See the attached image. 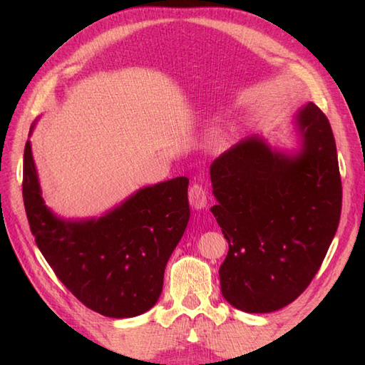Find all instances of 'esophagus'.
<instances>
[{"instance_id": "obj_1", "label": "esophagus", "mask_w": 365, "mask_h": 365, "mask_svg": "<svg viewBox=\"0 0 365 365\" xmlns=\"http://www.w3.org/2000/svg\"><path fill=\"white\" fill-rule=\"evenodd\" d=\"M188 199L191 207L195 210H202V208L207 207V191L199 183H192L191 188L188 191Z\"/></svg>"}]
</instances>
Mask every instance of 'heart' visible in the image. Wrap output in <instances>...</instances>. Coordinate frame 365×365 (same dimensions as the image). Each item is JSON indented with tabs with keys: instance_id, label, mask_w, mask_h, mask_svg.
Here are the masks:
<instances>
[{
	"instance_id": "b5f03b06",
	"label": "heart",
	"mask_w": 365,
	"mask_h": 365,
	"mask_svg": "<svg viewBox=\"0 0 365 365\" xmlns=\"http://www.w3.org/2000/svg\"><path fill=\"white\" fill-rule=\"evenodd\" d=\"M232 130L229 128H221V130H215L212 131L210 135V143L216 149H222V147L229 145V143L232 141Z\"/></svg>"
}]
</instances>
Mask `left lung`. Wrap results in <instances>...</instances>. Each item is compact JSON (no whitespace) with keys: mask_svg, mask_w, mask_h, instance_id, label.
Masks as SVG:
<instances>
[{"mask_svg":"<svg viewBox=\"0 0 365 365\" xmlns=\"http://www.w3.org/2000/svg\"><path fill=\"white\" fill-rule=\"evenodd\" d=\"M294 125V153L251 136L210 166L218 200L212 213L229 243L221 293L243 312H274L297 299L320 269L339 226L342 182L329 120L309 102Z\"/></svg>","mask_w":365,"mask_h":365,"instance_id":"left-lung-1","label":"left lung"}]
</instances>
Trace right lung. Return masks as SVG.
I'll return each mask as SVG.
<instances>
[{
    "label": "right lung",
    "mask_w": 365,
    "mask_h": 365,
    "mask_svg": "<svg viewBox=\"0 0 365 365\" xmlns=\"http://www.w3.org/2000/svg\"><path fill=\"white\" fill-rule=\"evenodd\" d=\"M188 183L175 177L138 190L97 220L67 221L43 202L29 141L23 155V202L37 247L84 306L111 319L141 315L158 301L190 220Z\"/></svg>",
    "instance_id": "obj_1"
}]
</instances>
